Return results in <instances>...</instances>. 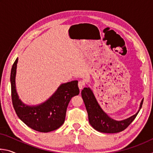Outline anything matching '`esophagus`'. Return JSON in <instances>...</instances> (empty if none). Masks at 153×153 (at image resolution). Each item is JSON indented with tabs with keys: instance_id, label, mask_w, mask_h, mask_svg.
<instances>
[{
	"instance_id": "34e87169",
	"label": "esophagus",
	"mask_w": 153,
	"mask_h": 153,
	"mask_svg": "<svg viewBox=\"0 0 153 153\" xmlns=\"http://www.w3.org/2000/svg\"><path fill=\"white\" fill-rule=\"evenodd\" d=\"M83 86H84V83L83 82H78V87H79V90H82V89L83 88Z\"/></svg>"
}]
</instances>
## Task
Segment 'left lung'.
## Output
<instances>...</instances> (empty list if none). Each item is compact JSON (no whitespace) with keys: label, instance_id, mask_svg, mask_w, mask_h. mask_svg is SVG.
I'll list each match as a JSON object with an SVG mask.
<instances>
[{"label":"left lung","instance_id":"1","mask_svg":"<svg viewBox=\"0 0 153 153\" xmlns=\"http://www.w3.org/2000/svg\"><path fill=\"white\" fill-rule=\"evenodd\" d=\"M82 97L86 106L89 123L96 130L102 133H117L125 129L134 120L142 108L143 100H141L139 109L135 115L123 120H115L106 113L98 104L97 98L90 87L82 90Z\"/></svg>","mask_w":153,"mask_h":153}]
</instances>
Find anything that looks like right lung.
Instances as JSON below:
<instances>
[{
  "label": "right lung",
  "mask_w": 153,
  "mask_h": 153,
  "mask_svg": "<svg viewBox=\"0 0 153 153\" xmlns=\"http://www.w3.org/2000/svg\"><path fill=\"white\" fill-rule=\"evenodd\" d=\"M18 57L13 65L11 71V98L13 105L19 118L30 128L40 132L54 131L63 125L67 106L71 98L79 94L77 80L61 84L56 91L45 102L30 105L23 102L16 89Z\"/></svg>",
  "instance_id": "obj_1"
}]
</instances>
